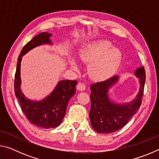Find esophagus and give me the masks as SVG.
Returning <instances> with one entry per match:
<instances>
[{"label":"esophagus","mask_w":159,"mask_h":159,"mask_svg":"<svg viewBox=\"0 0 159 159\" xmlns=\"http://www.w3.org/2000/svg\"><path fill=\"white\" fill-rule=\"evenodd\" d=\"M85 88H86V86H85V85L83 83H79V84H78V85H77V89L79 90V91L85 90Z\"/></svg>","instance_id":"esophagus-1"}]
</instances>
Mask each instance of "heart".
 Returning <instances> with one entry per match:
<instances>
[{"instance_id": "b5f03b06", "label": "heart", "mask_w": 159, "mask_h": 159, "mask_svg": "<svg viewBox=\"0 0 159 159\" xmlns=\"http://www.w3.org/2000/svg\"><path fill=\"white\" fill-rule=\"evenodd\" d=\"M83 62L89 64L88 72L90 77L97 81L109 79L116 71L122 59L121 52L113 48L108 41H98L87 45L80 53ZM72 67L77 69L72 61Z\"/></svg>"}]
</instances>
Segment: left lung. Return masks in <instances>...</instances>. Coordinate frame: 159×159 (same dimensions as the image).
<instances>
[{
	"mask_svg": "<svg viewBox=\"0 0 159 159\" xmlns=\"http://www.w3.org/2000/svg\"><path fill=\"white\" fill-rule=\"evenodd\" d=\"M139 79V90L136 99L130 103L118 104L110 100L108 90L117 82L118 76H114L90 85L91 108L89 113L91 125L99 133L109 134L117 131L127 124L140 107L144 95L146 75L143 66L134 72Z\"/></svg>",
	"mask_w": 159,
	"mask_h": 159,
	"instance_id": "obj_1",
	"label": "left lung"
}]
</instances>
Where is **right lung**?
Segmentation results:
<instances>
[{"label": "right lung", "mask_w": 159, "mask_h": 159, "mask_svg": "<svg viewBox=\"0 0 159 159\" xmlns=\"http://www.w3.org/2000/svg\"><path fill=\"white\" fill-rule=\"evenodd\" d=\"M47 32H43L32 39L21 50L19 55L15 75V93L20 102L21 110L32 124L43 128H55L60 124L65 116L69 99L76 93L77 80H61L52 93L40 102L31 101L23 95L20 89V65L21 57L32 48L45 43L51 44Z\"/></svg>", "instance_id": "add662e5"}]
</instances>
